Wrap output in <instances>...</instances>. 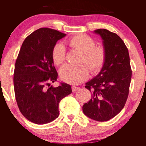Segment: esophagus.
I'll use <instances>...</instances> for the list:
<instances>
[{"instance_id":"esophagus-1","label":"esophagus","mask_w":146,"mask_h":146,"mask_svg":"<svg viewBox=\"0 0 146 146\" xmlns=\"http://www.w3.org/2000/svg\"><path fill=\"white\" fill-rule=\"evenodd\" d=\"M78 90H79V88H78V87L72 86V91L73 92H76Z\"/></svg>"}]
</instances>
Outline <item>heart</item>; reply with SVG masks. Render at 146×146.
<instances>
[{
  "mask_svg": "<svg viewBox=\"0 0 146 146\" xmlns=\"http://www.w3.org/2000/svg\"><path fill=\"white\" fill-rule=\"evenodd\" d=\"M67 44L82 53L80 64L88 66L92 74H97L102 71L106 61V51L103 46H95V41L91 37L85 34L75 35L68 39ZM66 57V49L62 44H56L53 46L51 58L54 64L62 65L64 63ZM87 67L85 65L78 67L65 65L60 69V78L70 84H79L88 78L89 70Z\"/></svg>",
  "mask_w": 146,
  "mask_h": 146,
  "instance_id": "obj_1",
  "label": "heart"
}]
</instances>
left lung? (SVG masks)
Wrapping results in <instances>:
<instances>
[{
    "mask_svg": "<svg viewBox=\"0 0 146 146\" xmlns=\"http://www.w3.org/2000/svg\"><path fill=\"white\" fill-rule=\"evenodd\" d=\"M103 40L106 61L100 73L86 83L92 99L84 104L85 115L98 121H108L123 109L129 94L132 70L125 43L116 33L105 29H96Z\"/></svg>",
    "mask_w": 146,
    "mask_h": 146,
    "instance_id": "1",
    "label": "left lung"
}]
</instances>
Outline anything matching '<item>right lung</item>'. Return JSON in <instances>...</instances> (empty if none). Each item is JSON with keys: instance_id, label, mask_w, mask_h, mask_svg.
Here are the masks:
<instances>
[{"instance_id": "1", "label": "right lung", "mask_w": 146, "mask_h": 146, "mask_svg": "<svg viewBox=\"0 0 146 146\" xmlns=\"http://www.w3.org/2000/svg\"><path fill=\"white\" fill-rule=\"evenodd\" d=\"M66 36L57 30L40 28L25 39L14 73L16 100L25 118L36 124L49 123L59 116V103L71 94V86L60 82L50 86L58 75L51 58L53 47Z\"/></svg>"}]
</instances>
